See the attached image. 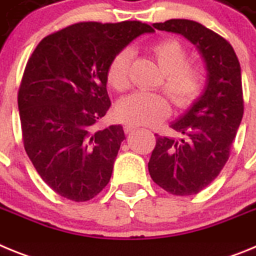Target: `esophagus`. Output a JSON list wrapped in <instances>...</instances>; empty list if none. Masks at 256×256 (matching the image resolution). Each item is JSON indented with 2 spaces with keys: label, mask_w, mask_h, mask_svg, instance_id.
Masks as SVG:
<instances>
[{
  "label": "esophagus",
  "mask_w": 256,
  "mask_h": 256,
  "mask_svg": "<svg viewBox=\"0 0 256 256\" xmlns=\"http://www.w3.org/2000/svg\"><path fill=\"white\" fill-rule=\"evenodd\" d=\"M137 128H138V126H136V124H132V123H126V126H124V130H126V133L134 132Z\"/></svg>",
  "instance_id": "34e87169"
}]
</instances>
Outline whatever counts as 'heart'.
<instances>
[{
    "label": "heart",
    "mask_w": 256,
    "mask_h": 256,
    "mask_svg": "<svg viewBox=\"0 0 256 256\" xmlns=\"http://www.w3.org/2000/svg\"><path fill=\"white\" fill-rule=\"evenodd\" d=\"M154 58L165 74L164 87L178 106H186L198 96L202 87V74L198 68L188 66L184 47L176 40H164L151 47ZM132 51L118 52L108 68V82L122 92L130 87V65ZM170 112V102L164 94L136 92L118 105L122 119L136 124H155Z\"/></svg>",
    "instance_id": "1"
}]
</instances>
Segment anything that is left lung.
<instances>
[{"label":"left lung","instance_id":"1","mask_svg":"<svg viewBox=\"0 0 256 256\" xmlns=\"http://www.w3.org/2000/svg\"><path fill=\"white\" fill-rule=\"evenodd\" d=\"M152 26L183 36L204 60V91L170 124L183 137L156 134L148 162L151 178L162 188L172 195H195L218 177L230 158L244 115L241 66L227 40L200 22L170 19Z\"/></svg>","mask_w":256,"mask_h":256}]
</instances>
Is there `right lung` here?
I'll list each match as a JSON object with an SVG mask.
<instances>
[{
	"label": "right lung",
	"instance_id": "add662e5",
	"mask_svg": "<svg viewBox=\"0 0 256 256\" xmlns=\"http://www.w3.org/2000/svg\"><path fill=\"white\" fill-rule=\"evenodd\" d=\"M154 29L141 22H76L40 40L18 96L24 148L56 194L87 201L112 177L123 126L96 130L112 101L108 68L124 47Z\"/></svg>",
	"mask_w": 256,
	"mask_h": 256
}]
</instances>
